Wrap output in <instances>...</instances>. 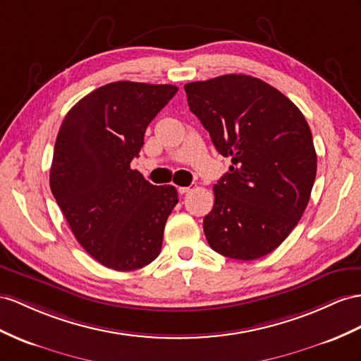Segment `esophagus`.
Here are the masks:
<instances>
[{"mask_svg": "<svg viewBox=\"0 0 361 361\" xmlns=\"http://www.w3.org/2000/svg\"><path fill=\"white\" fill-rule=\"evenodd\" d=\"M193 189H195V186H193V184H192V186H186V188H178V192L181 193V195H184V193H189L190 190H193Z\"/></svg>", "mask_w": 361, "mask_h": 361, "instance_id": "34e87169", "label": "esophagus"}]
</instances>
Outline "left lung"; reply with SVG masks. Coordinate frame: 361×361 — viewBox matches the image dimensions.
I'll use <instances>...</instances> for the list:
<instances>
[{
    "label": "left lung",
    "instance_id": "obj_1",
    "mask_svg": "<svg viewBox=\"0 0 361 361\" xmlns=\"http://www.w3.org/2000/svg\"><path fill=\"white\" fill-rule=\"evenodd\" d=\"M184 90L216 151L232 159L202 223L209 245L239 261L271 253L298 226L316 180L307 120L279 90L253 76L224 75Z\"/></svg>",
    "mask_w": 361,
    "mask_h": 361
}]
</instances>
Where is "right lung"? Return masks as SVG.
I'll use <instances>...</instances> for the list:
<instances>
[{"instance_id":"right-lung-1","label":"right lung","mask_w":361,"mask_h":361,"mask_svg":"<svg viewBox=\"0 0 361 361\" xmlns=\"http://www.w3.org/2000/svg\"><path fill=\"white\" fill-rule=\"evenodd\" d=\"M177 91L113 82L80 99L59 128L50 169L53 197L78 243L108 269L137 270L160 255L178 193L173 186H154L131 161L147 125Z\"/></svg>"}]
</instances>
